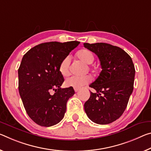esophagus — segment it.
<instances>
[{
	"label": "esophagus",
	"mask_w": 151,
	"mask_h": 151,
	"mask_svg": "<svg viewBox=\"0 0 151 151\" xmlns=\"http://www.w3.org/2000/svg\"><path fill=\"white\" fill-rule=\"evenodd\" d=\"M74 89H75V91L76 93V92H78V91H79V88H74Z\"/></svg>",
	"instance_id": "34e87169"
}]
</instances>
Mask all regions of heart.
Here are the masks:
<instances>
[{
  "instance_id": "obj_1",
  "label": "heart",
  "mask_w": 151,
  "mask_h": 151,
  "mask_svg": "<svg viewBox=\"0 0 151 151\" xmlns=\"http://www.w3.org/2000/svg\"><path fill=\"white\" fill-rule=\"evenodd\" d=\"M76 56L86 64H91L94 61V55L90 50L83 49L79 50L76 54ZM70 64V56H67L63 58L59 65V73L63 76H66L69 74V67ZM92 78L90 75L84 76H72L66 78L65 85L67 87L80 88L83 86L91 82Z\"/></svg>"
}]
</instances>
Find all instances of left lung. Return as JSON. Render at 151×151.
Wrapping results in <instances>:
<instances>
[{"instance_id":"left-lung-1","label":"left lung","mask_w":151,"mask_h":151,"mask_svg":"<svg viewBox=\"0 0 151 151\" xmlns=\"http://www.w3.org/2000/svg\"><path fill=\"white\" fill-rule=\"evenodd\" d=\"M83 45L97 55L102 68L89 85L96 93L91 92L85 111L93 122L108 124L118 119L127 107L133 91L134 65L131 57L119 47L106 43Z\"/></svg>"}]
</instances>
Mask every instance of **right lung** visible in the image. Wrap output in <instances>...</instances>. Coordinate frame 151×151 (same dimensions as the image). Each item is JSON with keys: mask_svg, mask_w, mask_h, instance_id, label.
I'll list each match as a JSON object with an SVG mask.
<instances>
[{"mask_svg": "<svg viewBox=\"0 0 151 151\" xmlns=\"http://www.w3.org/2000/svg\"><path fill=\"white\" fill-rule=\"evenodd\" d=\"M79 44L42 43L23 56L18 70L19 91L26 112L38 125L50 127L63 119L67 101L75 91L73 87H60L64 80L59 65ZM52 90L53 95L50 93Z\"/></svg>", "mask_w": 151, "mask_h": 151, "instance_id": "add662e5", "label": "right lung"}]
</instances>
